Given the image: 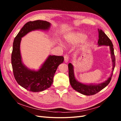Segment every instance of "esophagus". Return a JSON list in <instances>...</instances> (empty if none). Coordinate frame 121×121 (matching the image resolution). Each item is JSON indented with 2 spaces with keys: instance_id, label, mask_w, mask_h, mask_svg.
I'll return each mask as SVG.
<instances>
[{
  "instance_id": "1",
  "label": "esophagus",
  "mask_w": 121,
  "mask_h": 121,
  "mask_svg": "<svg viewBox=\"0 0 121 121\" xmlns=\"http://www.w3.org/2000/svg\"><path fill=\"white\" fill-rule=\"evenodd\" d=\"M69 57H68V55H65V56H64V60H65V63H67L68 62V61H69V58H68Z\"/></svg>"
}]
</instances>
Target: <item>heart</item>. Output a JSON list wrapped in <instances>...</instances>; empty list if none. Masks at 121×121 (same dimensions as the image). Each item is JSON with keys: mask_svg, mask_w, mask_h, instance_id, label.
<instances>
[{"mask_svg": "<svg viewBox=\"0 0 121 121\" xmlns=\"http://www.w3.org/2000/svg\"><path fill=\"white\" fill-rule=\"evenodd\" d=\"M87 37V35L82 32H74L65 36V43L69 45H75L84 41ZM89 44L88 40H86L84 42L82 48H86Z\"/></svg>", "mask_w": 121, "mask_h": 121, "instance_id": "obj_1", "label": "heart"}]
</instances>
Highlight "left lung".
I'll list each match as a JSON object with an SVG mask.
<instances>
[{
    "label": "left lung",
    "mask_w": 121,
    "mask_h": 121,
    "mask_svg": "<svg viewBox=\"0 0 121 121\" xmlns=\"http://www.w3.org/2000/svg\"><path fill=\"white\" fill-rule=\"evenodd\" d=\"M98 41L97 44L98 46H108L110 49L112 63V71L110 77L105 81L100 84H83L79 82L75 77L74 66L71 63L68 65L69 67V83L72 88L77 92L85 95H92L99 92L104 88L108 85L112 79V73L115 67V56L114 54V49L113 48L112 43L111 40L109 39L101 29H98Z\"/></svg>",
    "instance_id": "8db88e82"
}]
</instances>
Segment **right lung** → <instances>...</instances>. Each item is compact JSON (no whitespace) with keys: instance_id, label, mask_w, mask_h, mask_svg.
Masks as SVG:
<instances>
[{"instance_id":"1","label":"right lung","mask_w":121,"mask_h":121,"mask_svg":"<svg viewBox=\"0 0 121 121\" xmlns=\"http://www.w3.org/2000/svg\"><path fill=\"white\" fill-rule=\"evenodd\" d=\"M51 24L45 21L29 22L18 33L13 42L12 65L14 78L20 86L32 92H41L52 86L55 73L64 58L49 55L38 70L30 69L22 61L20 52L22 38L33 31L48 30Z\"/></svg>"}]
</instances>
